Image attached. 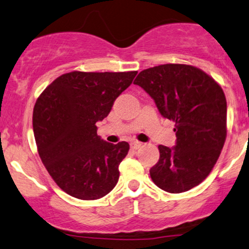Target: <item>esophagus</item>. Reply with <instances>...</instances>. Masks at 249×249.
I'll list each match as a JSON object with an SVG mask.
<instances>
[{"instance_id": "1", "label": "esophagus", "mask_w": 249, "mask_h": 249, "mask_svg": "<svg viewBox=\"0 0 249 249\" xmlns=\"http://www.w3.org/2000/svg\"><path fill=\"white\" fill-rule=\"evenodd\" d=\"M142 145L141 142H138V141H133L131 142V149H133V150H137V149H139Z\"/></svg>"}]
</instances>
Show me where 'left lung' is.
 <instances>
[{
  "instance_id": "1",
  "label": "left lung",
  "mask_w": 249,
  "mask_h": 249,
  "mask_svg": "<svg viewBox=\"0 0 249 249\" xmlns=\"http://www.w3.org/2000/svg\"><path fill=\"white\" fill-rule=\"evenodd\" d=\"M134 84L154 99L163 117L175 123L177 144L158 145L150 168L158 188L180 194L208 177L227 138V100L222 88L201 69L166 64L142 71Z\"/></svg>"
}]
</instances>
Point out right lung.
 Wrapping results in <instances>:
<instances>
[{"label":"right lung","instance_id":"right-lung-1","mask_svg":"<svg viewBox=\"0 0 249 249\" xmlns=\"http://www.w3.org/2000/svg\"><path fill=\"white\" fill-rule=\"evenodd\" d=\"M138 71H71L55 78L39 95L33 130L42 163L58 187L83 200L109 194L130 144L102 140L95 123L107 117L116 98Z\"/></svg>","mask_w":249,"mask_h":249}]
</instances>
